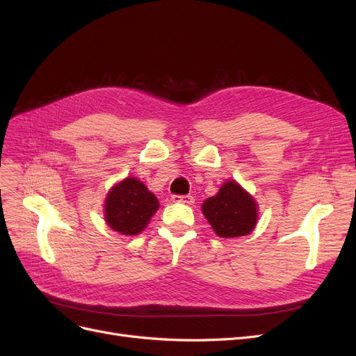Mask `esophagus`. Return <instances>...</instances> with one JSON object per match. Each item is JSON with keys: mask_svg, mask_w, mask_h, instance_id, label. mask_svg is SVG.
Wrapping results in <instances>:
<instances>
[{"mask_svg": "<svg viewBox=\"0 0 356 356\" xmlns=\"http://www.w3.org/2000/svg\"><path fill=\"white\" fill-rule=\"evenodd\" d=\"M172 200L186 203V204H193V203H195V197L190 196V195H186V196H172Z\"/></svg>", "mask_w": 356, "mask_h": 356, "instance_id": "esophagus-1", "label": "esophagus"}]
</instances>
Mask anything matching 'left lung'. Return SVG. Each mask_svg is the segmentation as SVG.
I'll return each mask as SVG.
<instances>
[{"instance_id":"8db88e82","label":"left lung","mask_w":356,"mask_h":356,"mask_svg":"<svg viewBox=\"0 0 356 356\" xmlns=\"http://www.w3.org/2000/svg\"><path fill=\"white\" fill-rule=\"evenodd\" d=\"M202 212L224 239L250 234L257 225L258 204L239 182L225 181L215 196L203 202Z\"/></svg>"}]
</instances>
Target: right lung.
<instances>
[{
	"instance_id": "1",
	"label": "right lung",
	"mask_w": 356,
	"mask_h": 356,
	"mask_svg": "<svg viewBox=\"0 0 356 356\" xmlns=\"http://www.w3.org/2000/svg\"><path fill=\"white\" fill-rule=\"evenodd\" d=\"M159 209L157 197L143 181L127 177L117 182L104 202V217L110 227L124 236L141 233Z\"/></svg>"
}]
</instances>
